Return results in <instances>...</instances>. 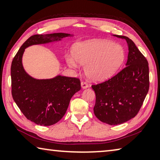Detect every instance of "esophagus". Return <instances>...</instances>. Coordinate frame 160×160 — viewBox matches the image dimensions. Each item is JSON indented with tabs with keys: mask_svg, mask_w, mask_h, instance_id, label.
Segmentation results:
<instances>
[{
	"mask_svg": "<svg viewBox=\"0 0 160 160\" xmlns=\"http://www.w3.org/2000/svg\"><path fill=\"white\" fill-rule=\"evenodd\" d=\"M81 88H82V89H86L88 88V85L85 82H81Z\"/></svg>",
	"mask_w": 160,
	"mask_h": 160,
	"instance_id": "34e87169",
	"label": "esophagus"
}]
</instances>
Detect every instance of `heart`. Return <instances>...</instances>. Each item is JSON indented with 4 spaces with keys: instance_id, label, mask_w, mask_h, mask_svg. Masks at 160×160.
I'll use <instances>...</instances> for the list:
<instances>
[{
    "instance_id": "1",
    "label": "heart",
    "mask_w": 160,
    "mask_h": 160,
    "mask_svg": "<svg viewBox=\"0 0 160 160\" xmlns=\"http://www.w3.org/2000/svg\"><path fill=\"white\" fill-rule=\"evenodd\" d=\"M125 59V51L121 45L108 40L92 39L75 44L72 56L66 61L70 67L78 63L85 65L87 78L94 82H101L112 78Z\"/></svg>"
}]
</instances>
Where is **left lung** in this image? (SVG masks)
Returning <instances> with one entry per match:
<instances>
[{"instance_id": "left-lung-1", "label": "left lung", "mask_w": 160, "mask_h": 160, "mask_svg": "<svg viewBox=\"0 0 160 160\" xmlns=\"http://www.w3.org/2000/svg\"><path fill=\"white\" fill-rule=\"evenodd\" d=\"M128 47L126 67L105 82L92 85L96 94L94 113L102 122L118 125L134 118L149 90L148 62L134 42L125 36Z\"/></svg>"}]
</instances>
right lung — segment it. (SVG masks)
<instances>
[{
  "label": "right lung",
  "mask_w": 160,
  "mask_h": 160,
  "mask_svg": "<svg viewBox=\"0 0 160 160\" xmlns=\"http://www.w3.org/2000/svg\"><path fill=\"white\" fill-rule=\"evenodd\" d=\"M67 33L35 34L21 46L11 64L12 96L25 117L40 126H51L63 118L70 99L81 89L76 78L57 75L50 79H35L27 73L22 66L26 48L32 45L58 42Z\"/></svg>",
  "instance_id": "1"
}]
</instances>
